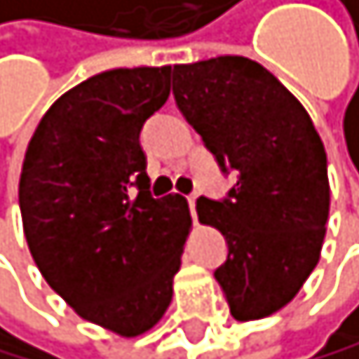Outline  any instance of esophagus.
<instances>
[{
  "label": "esophagus",
  "mask_w": 359,
  "mask_h": 359,
  "mask_svg": "<svg viewBox=\"0 0 359 359\" xmlns=\"http://www.w3.org/2000/svg\"><path fill=\"white\" fill-rule=\"evenodd\" d=\"M196 196L198 194H190V196H187V203H190V212H192L194 219H196Z\"/></svg>",
  "instance_id": "obj_1"
}]
</instances>
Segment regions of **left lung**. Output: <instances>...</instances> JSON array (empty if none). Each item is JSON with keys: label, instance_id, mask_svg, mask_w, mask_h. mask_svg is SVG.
<instances>
[{"label": "left lung", "instance_id": "8db88e82", "mask_svg": "<svg viewBox=\"0 0 359 359\" xmlns=\"http://www.w3.org/2000/svg\"><path fill=\"white\" fill-rule=\"evenodd\" d=\"M174 99L224 174V198L196 215L222 231L229 253L215 278L237 321L287 305L317 267L330 185L326 149L299 99L260 62L219 56L174 65Z\"/></svg>", "mask_w": 359, "mask_h": 359}]
</instances>
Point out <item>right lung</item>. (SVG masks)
Instances as JSON below:
<instances>
[{
  "label": "right lung",
  "mask_w": 359,
  "mask_h": 359,
  "mask_svg": "<svg viewBox=\"0 0 359 359\" xmlns=\"http://www.w3.org/2000/svg\"><path fill=\"white\" fill-rule=\"evenodd\" d=\"M172 67H119L65 92L33 133L20 176L29 251L49 287L122 337L156 326L172 303L190 231L178 194L154 198L140 147L169 99Z\"/></svg>",
  "instance_id": "right-lung-1"
}]
</instances>
